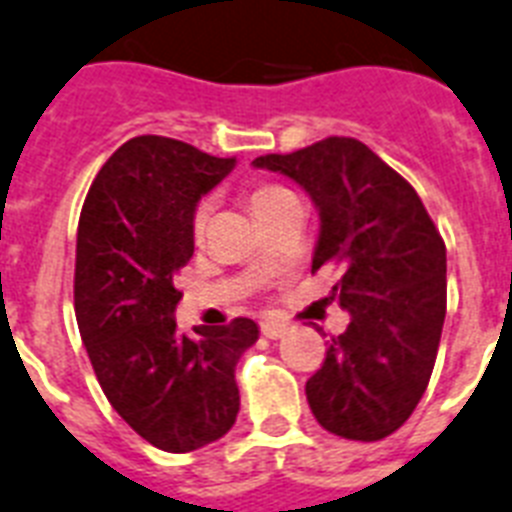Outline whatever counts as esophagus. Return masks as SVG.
Instances as JSON below:
<instances>
[{
    "instance_id": "1",
    "label": "esophagus",
    "mask_w": 512,
    "mask_h": 512,
    "mask_svg": "<svg viewBox=\"0 0 512 512\" xmlns=\"http://www.w3.org/2000/svg\"><path fill=\"white\" fill-rule=\"evenodd\" d=\"M260 331H263V336H268V339H278V336L286 334V323L268 318V321L260 323Z\"/></svg>"
}]
</instances>
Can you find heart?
<instances>
[{"instance_id": "obj_1", "label": "heart", "mask_w": 512, "mask_h": 512, "mask_svg": "<svg viewBox=\"0 0 512 512\" xmlns=\"http://www.w3.org/2000/svg\"><path fill=\"white\" fill-rule=\"evenodd\" d=\"M289 194H292V191L278 184H257L249 191V205H252L255 213H263L265 207H270L273 202H278V199L289 197ZM207 220H210V205L202 202V205L197 207V213H194V223H191V228H194V239H202V236H205Z\"/></svg>"}]
</instances>
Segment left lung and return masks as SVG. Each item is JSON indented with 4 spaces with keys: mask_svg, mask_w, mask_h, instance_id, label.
I'll return each instance as SVG.
<instances>
[{
    "mask_svg": "<svg viewBox=\"0 0 512 512\" xmlns=\"http://www.w3.org/2000/svg\"><path fill=\"white\" fill-rule=\"evenodd\" d=\"M255 168L284 173L321 215L313 273L342 270L334 294L350 326L307 378L323 429L355 442L394 434L421 402L447 313V249L421 197L363 141L328 136Z\"/></svg>",
    "mask_w": 512,
    "mask_h": 512,
    "instance_id": "obj_1",
    "label": "left lung"
}]
</instances>
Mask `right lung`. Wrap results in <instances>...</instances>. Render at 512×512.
<instances>
[{
  "mask_svg": "<svg viewBox=\"0 0 512 512\" xmlns=\"http://www.w3.org/2000/svg\"><path fill=\"white\" fill-rule=\"evenodd\" d=\"M168 136H136L94 178L76 242V321L102 392L157 450L191 452L239 413L236 363L257 323L176 326V273L194 255V210L234 168Z\"/></svg>",
  "mask_w": 512,
  "mask_h": 512,
  "instance_id": "add662e5",
  "label": "right lung"
}]
</instances>
